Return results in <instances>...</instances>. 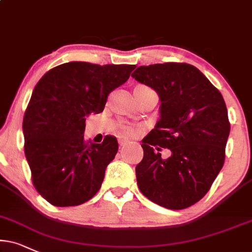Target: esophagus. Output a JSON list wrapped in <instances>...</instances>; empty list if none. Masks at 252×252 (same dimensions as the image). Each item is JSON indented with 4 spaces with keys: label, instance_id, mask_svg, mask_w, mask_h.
<instances>
[{
    "label": "esophagus",
    "instance_id": "obj_1",
    "mask_svg": "<svg viewBox=\"0 0 252 252\" xmlns=\"http://www.w3.org/2000/svg\"><path fill=\"white\" fill-rule=\"evenodd\" d=\"M118 141H119V145L120 146H125L127 142H128V140H127L126 138H124V136H120V138L118 139Z\"/></svg>",
    "mask_w": 252,
    "mask_h": 252
}]
</instances>
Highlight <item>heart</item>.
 <instances>
[{
	"label": "heart",
	"mask_w": 252,
	"mask_h": 252,
	"mask_svg": "<svg viewBox=\"0 0 252 252\" xmlns=\"http://www.w3.org/2000/svg\"><path fill=\"white\" fill-rule=\"evenodd\" d=\"M141 88H146V86H138L136 89H141ZM124 129H125L126 133H132L133 132V128H132V127H129V126H125V127H124Z\"/></svg>",
	"instance_id": "obj_1"
}]
</instances>
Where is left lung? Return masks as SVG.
Instances as JSON below:
<instances>
[{"label":"left lung","instance_id":"1","mask_svg":"<svg viewBox=\"0 0 252 252\" xmlns=\"http://www.w3.org/2000/svg\"><path fill=\"white\" fill-rule=\"evenodd\" d=\"M132 77L160 98V119L142 140L136 182L148 200L185 209L207 194L225 158L230 133L221 92L197 67L186 63L139 66ZM161 148L171 155L160 158Z\"/></svg>","mask_w":252,"mask_h":252}]
</instances>
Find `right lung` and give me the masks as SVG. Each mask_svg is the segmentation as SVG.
Listing matches in <instances>:
<instances>
[{"mask_svg": "<svg viewBox=\"0 0 252 252\" xmlns=\"http://www.w3.org/2000/svg\"><path fill=\"white\" fill-rule=\"evenodd\" d=\"M135 65L69 62L48 71L33 89L23 118L24 153L37 191L57 207L78 206L97 194L118 141L84 139L86 117L104 111L111 91Z\"/></svg>", "mask_w": 252, "mask_h": 252, "instance_id": "add662e5", "label": "right lung"}]
</instances>
